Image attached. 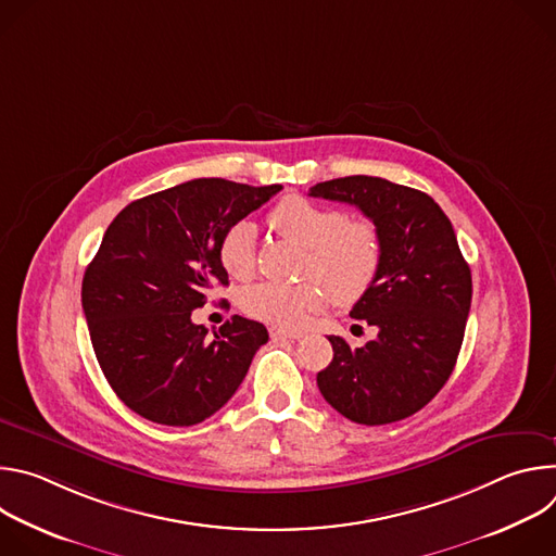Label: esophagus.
Returning <instances> with one entry per match:
<instances>
[{
  "label": "esophagus",
  "instance_id": "34e87169",
  "mask_svg": "<svg viewBox=\"0 0 556 556\" xmlns=\"http://www.w3.org/2000/svg\"><path fill=\"white\" fill-rule=\"evenodd\" d=\"M270 337H281V339H303V332H301V330H290V328L273 326V328H270Z\"/></svg>",
  "mask_w": 556,
  "mask_h": 556
}]
</instances>
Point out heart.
I'll use <instances>...</instances> for the list:
<instances>
[{
    "label": "heart",
    "instance_id": "heart-1",
    "mask_svg": "<svg viewBox=\"0 0 556 556\" xmlns=\"http://www.w3.org/2000/svg\"><path fill=\"white\" fill-rule=\"evenodd\" d=\"M270 226L286 240L305 249L307 281H262L242 292V309L255 319L296 328L307 314L334 299L341 305L358 301L376 281L382 262L380 232L371 222L350 219L343 211L314 204L305 198H283L268 215ZM219 264L232 279H247L255 268V228L232 224L219 240Z\"/></svg>",
    "mask_w": 556,
    "mask_h": 556
}]
</instances>
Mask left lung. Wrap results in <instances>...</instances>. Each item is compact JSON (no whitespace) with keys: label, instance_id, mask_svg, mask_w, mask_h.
I'll use <instances>...</instances> for the list:
<instances>
[{"label":"left lung","instance_id":"left-lung-1","mask_svg":"<svg viewBox=\"0 0 556 556\" xmlns=\"http://www.w3.org/2000/svg\"><path fill=\"white\" fill-rule=\"evenodd\" d=\"M309 195L356 206L382 242L378 277L350 312L378 334L363 348L330 337L334 358L316 384L352 422L405 420L444 387L462 348L472 281L455 230L431 195L382 178H337Z\"/></svg>","mask_w":556,"mask_h":556}]
</instances>
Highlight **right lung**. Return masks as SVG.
I'll list each match as a JSON object with an SVG mask.
<instances>
[{
  "label": "right lung",
  "instance_id": "add662e5",
  "mask_svg": "<svg viewBox=\"0 0 556 556\" xmlns=\"http://www.w3.org/2000/svg\"><path fill=\"white\" fill-rule=\"evenodd\" d=\"M281 189L198 178L127 204L108 226L81 303L97 361L138 416L191 427L242 384L268 330L235 314L208 337L191 312L213 286H228L222 235Z\"/></svg>",
  "mask_w": 556,
  "mask_h": 556
}]
</instances>
